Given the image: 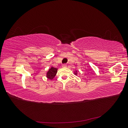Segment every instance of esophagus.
I'll return each instance as SVG.
<instances>
[{"instance_id":"34e87169","label":"esophagus","mask_w":128,"mask_h":128,"mask_svg":"<svg viewBox=\"0 0 128 128\" xmlns=\"http://www.w3.org/2000/svg\"><path fill=\"white\" fill-rule=\"evenodd\" d=\"M62 67H66L67 64H64L62 65Z\"/></svg>"}]
</instances>
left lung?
I'll list each match as a JSON object with an SVG mask.
<instances>
[{
	"label": "left lung",
	"mask_w": 128,
	"mask_h": 128,
	"mask_svg": "<svg viewBox=\"0 0 128 128\" xmlns=\"http://www.w3.org/2000/svg\"><path fill=\"white\" fill-rule=\"evenodd\" d=\"M75 72H74V74H75V75H77V72L76 70Z\"/></svg>",
	"instance_id": "1"
}]
</instances>
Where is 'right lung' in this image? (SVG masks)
Returning <instances> with one entry per match:
<instances>
[{
    "instance_id": "add662e5",
    "label": "right lung",
    "mask_w": 128,
    "mask_h": 128,
    "mask_svg": "<svg viewBox=\"0 0 128 128\" xmlns=\"http://www.w3.org/2000/svg\"><path fill=\"white\" fill-rule=\"evenodd\" d=\"M58 72V69L54 67H52L51 68L49 69V70L46 73V77L50 80L53 79L56 74Z\"/></svg>"
}]
</instances>
